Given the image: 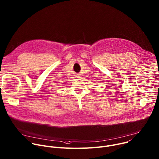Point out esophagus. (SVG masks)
Returning <instances> with one entry per match:
<instances>
[{"mask_svg": "<svg viewBox=\"0 0 159 159\" xmlns=\"http://www.w3.org/2000/svg\"><path fill=\"white\" fill-rule=\"evenodd\" d=\"M80 75H81L80 74H77L76 75V78H80V77H81Z\"/></svg>", "mask_w": 159, "mask_h": 159, "instance_id": "1", "label": "esophagus"}]
</instances>
